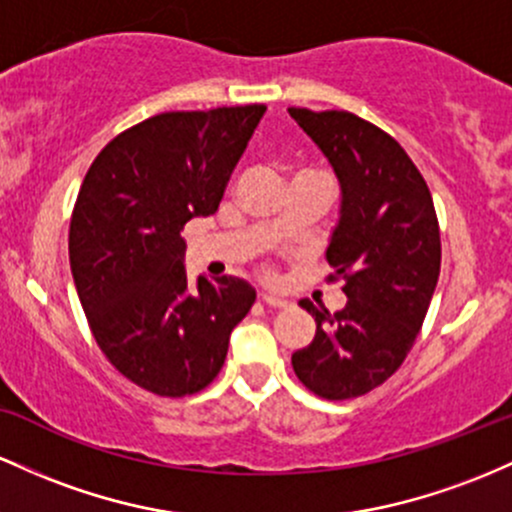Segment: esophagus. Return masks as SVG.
Instances as JSON below:
<instances>
[{
	"label": "esophagus",
	"mask_w": 512,
	"mask_h": 512,
	"mask_svg": "<svg viewBox=\"0 0 512 512\" xmlns=\"http://www.w3.org/2000/svg\"><path fill=\"white\" fill-rule=\"evenodd\" d=\"M261 302L268 304V307H275V309H283V307H287V304H290L285 300V297L273 295V292H261Z\"/></svg>",
	"instance_id": "1"
}]
</instances>
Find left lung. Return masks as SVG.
Listing matches in <instances>:
<instances>
[{"label": "left lung", "mask_w": 512, "mask_h": 512, "mask_svg": "<svg viewBox=\"0 0 512 512\" xmlns=\"http://www.w3.org/2000/svg\"><path fill=\"white\" fill-rule=\"evenodd\" d=\"M312 137L341 188L326 258L348 302L317 321L312 343L292 353L295 375L324 399L372 392L404 363L440 275V232L421 171L394 137L348 111L287 108Z\"/></svg>", "instance_id": "1"}]
</instances>
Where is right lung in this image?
Here are the masks:
<instances>
[{
	"label": "right lung",
	"mask_w": 512,
	"mask_h": 512,
	"mask_svg": "<svg viewBox=\"0 0 512 512\" xmlns=\"http://www.w3.org/2000/svg\"><path fill=\"white\" fill-rule=\"evenodd\" d=\"M263 113L261 103L162 113L120 132L86 171L70 225L72 278L96 343L147 392L208 387L256 300L234 275L191 280L181 229L220 208Z\"/></svg>",
	"instance_id": "right-lung-1"
}]
</instances>
